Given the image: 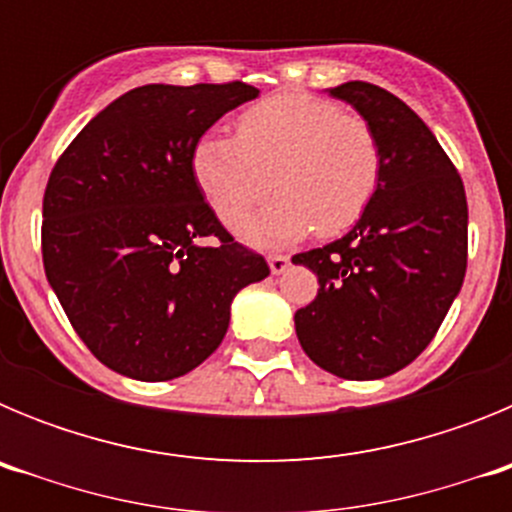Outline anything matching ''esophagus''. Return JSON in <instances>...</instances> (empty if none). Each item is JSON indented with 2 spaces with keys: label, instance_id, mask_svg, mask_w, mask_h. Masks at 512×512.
Wrapping results in <instances>:
<instances>
[{
  "label": "esophagus",
  "instance_id": "34e87169",
  "mask_svg": "<svg viewBox=\"0 0 512 512\" xmlns=\"http://www.w3.org/2000/svg\"><path fill=\"white\" fill-rule=\"evenodd\" d=\"M269 269H271V274H282V271H287L289 269V256H284V253H271Z\"/></svg>",
  "mask_w": 512,
  "mask_h": 512
}]
</instances>
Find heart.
I'll list each match as a JSON object with an SVG mask.
<instances>
[{
	"label": "heart",
	"instance_id": "b5f03b06",
	"mask_svg": "<svg viewBox=\"0 0 512 512\" xmlns=\"http://www.w3.org/2000/svg\"><path fill=\"white\" fill-rule=\"evenodd\" d=\"M194 179L225 225H241L271 194L277 202L243 225L256 246H287L315 228L338 235L369 210L384 176V146L366 117L307 92L253 104L235 138L202 135Z\"/></svg>",
	"mask_w": 512,
	"mask_h": 512
}]
</instances>
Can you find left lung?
Wrapping results in <instances>:
<instances>
[{
  "label": "left lung",
  "mask_w": 512,
  "mask_h": 512,
  "mask_svg": "<svg viewBox=\"0 0 512 512\" xmlns=\"http://www.w3.org/2000/svg\"><path fill=\"white\" fill-rule=\"evenodd\" d=\"M330 97L354 104L384 146L379 192L359 223L292 264L318 274L295 312L297 338L320 369L382 379L413 364L441 328L467 274V194L436 135L408 104L369 81Z\"/></svg>",
  "instance_id": "left-lung-1"
}]
</instances>
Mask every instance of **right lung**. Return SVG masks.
<instances>
[{
    "label": "right lung",
    "mask_w": 512,
    "mask_h": 512,
    "mask_svg": "<svg viewBox=\"0 0 512 512\" xmlns=\"http://www.w3.org/2000/svg\"><path fill=\"white\" fill-rule=\"evenodd\" d=\"M256 94L243 81L130 89L53 166L45 277L112 372L140 382L192 372L223 343L233 297L269 277L264 256L220 225L192 171L197 140Z\"/></svg>",
    "instance_id": "1"
}]
</instances>
